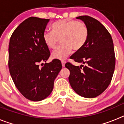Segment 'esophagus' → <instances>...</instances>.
<instances>
[{
	"instance_id": "esophagus-1",
	"label": "esophagus",
	"mask_w": 124,
	"mask_h": 124,
	"mask_svg": "<svg viewBox=\"0 0 124 124\" xmlns=\"http://www.w3.org/2000/svg\"><path fill=\"white\" fill-rule=\"evenodd\" d=\"M65 61H61V64H62V66H63V67H64V65H65Z\"/></svg>"
}]
</instances>
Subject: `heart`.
Listing matches in <instances>:
<instances>
[{
    "instance_id": "heart-1",
    "label": "heart",
    "mask_w": 124,
    "mask_h": 124,
    "mask_svg": "<svg viewBox=\"0 0 124 124\" xmlns=\"http://www.w3.org/2000/svg\"><path fill=\"white\" fill-rule=\"evenodd\" d=\"M51 30L52 32L43 33V40L49 49H54L60 40L62 45L51 53V58L54 60H65L73 49L79 51L83 48L88 39V28L81 21L60 20L53 24Z\"/></svg>"
}]
</instances>
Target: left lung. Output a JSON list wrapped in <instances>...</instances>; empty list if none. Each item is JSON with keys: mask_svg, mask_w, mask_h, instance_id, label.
<instances>
[{"mask_svg": "<svg viewBox=\"0 0 124 124\" xmlns=\"http://www.w3.org/2000/svg\"><path fill=\"white\" fill-rule=\"evenodd\" d=\"M87 25V41L70 58L85 64L79 66L65 64L70 71L69 81L78 94L94 98L106 90L111 82L116 64L114 43L110 34L98 20L87 15L76 17Z\"/></svg>", "mask_w": 124, "mask_h": 124, "instance_id": "1", "label": "left lung"}]
</instances>
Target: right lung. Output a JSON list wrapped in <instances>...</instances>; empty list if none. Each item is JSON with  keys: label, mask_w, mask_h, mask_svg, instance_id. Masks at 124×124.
Wrapping results in <instances>:
<instances>
[{"label": "right lung", "mask_w": 124, "mask_h": 124, "mask_svg": "<svg viewBox=\"0 0 124 124\" xmlns=\"http://www.w3.org/2000/svg\"><path fill=\"white\" fill-rule=\"evenodd\" d=\"M49 21L28 18L17 27L10 39V74L18 90L32 101L43 100L51 94L54 79L62 68L59 60L46 63L50 52L43 40V34ZM39 64L44 65L40 68Z\"/></svg>", "instance_id": "right-lung-1"}]
</instances>
